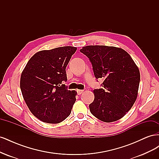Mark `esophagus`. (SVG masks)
Returning <instances> with one entry per match:
<instances>
[{
	"mask_svg": "<svg viewBox=\"0 0 159 159\" xmlns=\"http://www.w3.org/2000/svg\"><path fill=\"white\" fill-rule=\"evenodd\" d=\"M77 92H78V95H80L82 93L84 92V90H81V89H78L77 90Z\"/></svg>",
	"mask_w": 159,
	"mask_h": 159,
	"instance_id": "1",
	"label": "esophagus"
}]
</instances>
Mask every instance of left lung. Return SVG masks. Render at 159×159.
<instances>
[{
  "instance_id": "8db88e82",
  "label": "left lung",
  "mask_w": 159,
  "mask_h": 159,
  "mask_svg": "<svg viewBox=\"0 0 159 159\" xmlns=\"http://www.w3.org/2000/svg\"><path fill=\"white\" fill-rule=\"evenodd\" d=\"M80 52L89 59L96 79L102 88L93 90L89 104L93 115L103 122L116 121L131 109L138 95L140 72L128 53L121 48L87 46Z\"/></svg>"
}]
</instances>
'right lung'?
I'll return each instance as SVG.
<instances>
[{"mask_svg": "<svg viewBox=\"0 0 159 159\" xmlns=\"http://www.w3.org/2000/svg\"><path fill=\"white\" fill-rule=\"evenodd\" d=\"M77 48L64 46L38 52L28 60L20 77V89L28 109L40 121H63L71 113L75 91L67 89L66 68Z\"/></svg>", "mask_w": 159, "mask_h": 159, "instance_id": "obj_1", "label": "right lung"}]
</instances>
